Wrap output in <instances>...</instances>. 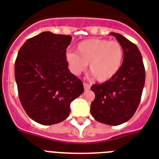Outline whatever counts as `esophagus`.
Listing matches in <instances>:
<instances>
[{
	"label": "esophagus",
	"instance_id": "esophagus-1",
	"mask_svg": "<svg viewBox=\"0 0 159 159\" xmlns=\"http://www.w3.org/2000/svg\"><path fill=\"white\" fill-rule=\"evenodd\" d=\"M83 87H84V89H85V90H89L91 86H90V84H89V83H83Z\"/></svg>",
	"mask_w": 159,
	"mask_h": 159
}]
</instances>
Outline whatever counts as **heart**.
<instances>
[{"instance_id":"1","label":"heart","mask_w":159,"mask_h":159,"mask_svg":"<svg viewBox=\"0 0 159 159\" xmlns=\"http://www.w3.org/2000/svg\"><path fill=\"white\" fill-rule=\"evenodd\" d=\"M76 52L68 51L66 60L70 72L79 75L89 64V70L99 82L111 79L118 73L124 61V49L118 41L89 39L76 47Z\"/></svg>"}]
</instances>
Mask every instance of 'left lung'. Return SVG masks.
<instances>
[{
    "label": "left lung",
    "mask_w": 159,
    "mask_h": 159,
    "mask_svg": "<svg viewBox=\"0 0 159 159\" xmlns=\"http://www.w3.org/2000/svg\"><path fill=\"white\" fill-rule=\"evenodd\" d=\"M110 34L123 46L124 61L120 70L111 79L92 86L95 98L90 111L97 121L119 125L128 121L139 105L145 83V68L135 43L120 34Z\"/></svg>",
    "instance_id": "left-lung-1"
}]
</instances>
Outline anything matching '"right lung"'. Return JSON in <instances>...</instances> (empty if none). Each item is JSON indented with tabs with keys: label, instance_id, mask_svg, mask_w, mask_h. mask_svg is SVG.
Returning a JSON list of instances; mask_svg holds the SVG:
<instances>
[{
	"label": "right lung",
	"instance_id": "add662e5",
	"mask_svg": "<svg viewBox=\"0 0 159 159\" xmlns=\"http://www.w3.org/2000/svg\"><path fill=\"white\" fill-rule=\"evenodd\" d=\"M70 35L43 32L29 39L15 61L20 102L27 115L41 125L63 121L70 104L83 93V82L70 72L66 60Z\"/></svg>",
	"mask_w": 159,
	"mask_h": 159
}]
</instances>
